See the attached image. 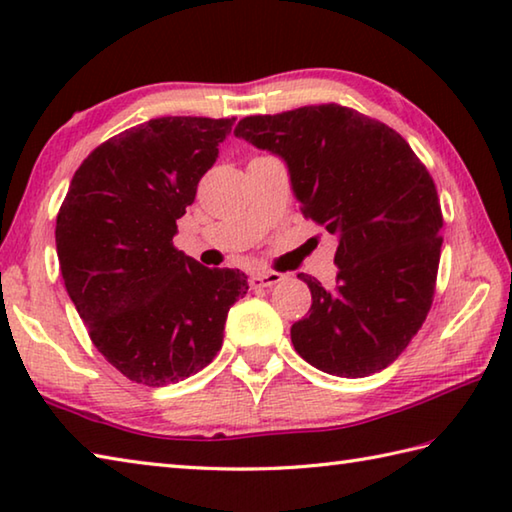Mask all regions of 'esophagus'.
<instances>
[{
    "mask_svg": "<svg viewBox=\"0 0 512 512\" xmlns=\"http://www.w3.org/2000/svg\"><path fill=\"white\" fill-rule=\"evenodd\" d=\"M282 280V273L277 271H257L253 277H250V284H253V289H264V287H273Z\"/></svg>",
    "mask_w": 512,
    "mask_h": 512,
    "instance_id": "obj_1",
    "label": "esophagus"
}]
</instances>
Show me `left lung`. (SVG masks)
I'll use <instances>...</instances> for the list:
<instances>
[{
  "instance_id": "left-lung-1",
  "label": "left lung",
  "mask_w": 512,
  "mask_h": 512,
  "mask_svg": "<svg viewBox=\"0 0 512 512\" xmlns=\"http://www.w3.org/2000/svg\"><path fill=\"white\" fill-rule=\"evenodd\" d=\"M287 162L302 214L339 235L336 284L311 291L293 348L336 377H368L400 357L427 318L443 212L429 171L404 137L361 112L320 103L244 117L235 128Z\"/></svg>"
}]
</instances>
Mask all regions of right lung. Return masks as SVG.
Segmentation results:
<instances>
[{
    "label": "right lung",
    "mask_w": 512,
    "mask_h": 512,
    "mask_svg": "<svg viewBox=\"0 0 512 512\" xmlns=\"http://www.w3.org/2000/svg\"><path fill=\"white\" fill-rule=\"evenodd\" d=\"M232 124L160 117L128 128L83 160L58 210L69 298L97 350L137 384H178L203 370L248 291L239 268H207L173 246Z\"/></svg>",
    "instance_id": "add662e5"
}]
</instances>
